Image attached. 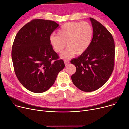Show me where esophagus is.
<instances>
[{
  "label": "esophagus",
  "instance_id": "obj_1",
  "mask_svg": "<svg viewBox=\"0 0 129 129\" xmlns=\"http://www.w3.org/2000/svg\"><path fill=\"white\" fill-rule=\"evenodd\" d=\"M64 64H65V66H67L68 64H69L70 63V62L68 61V60H64Z\"/></svg>",
  "mask_w": 129,
  "mask_h": 129
}]
</instances>
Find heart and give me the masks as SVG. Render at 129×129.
I'll return each instance as SVG.
<instances>
[{"instance_id":"heart-1","label":"heart","mask_w":129,"mask_h":129,"mask_svg":"<svg viewBox=\"0 0 129 129\" xmlns=\"http://www.w3.org/2000/svg\"><path fill=\"white\" fill-rule=\"evenodd\" d=\"M93 36V29L87 22H71L63 24L58 31V35H51L50 42L54 50L61 52L67 44V49L60 55L69 58L74 54H83L88 48Z\"/></svg>"}]
</instances>
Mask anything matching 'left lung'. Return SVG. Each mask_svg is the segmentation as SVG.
<instances>
[{"mask_svg":"<svg viewBox=\"0 0 129 129\" xmlns=\"http://www.w3.org/2000/svg\"><path fill=\"white\" fill-rule=\"evenodd\" d=\"M93 36L87 49L71 60L76 67L72 75L74 85L82 91L93 92L109 79L114 68L115 42L108 30L101 23L90 18Z\"/></svg>","mask_w":129,"mask_h":129,"instance_id":"left-lung-1","label":"left lung"}]
</instances>
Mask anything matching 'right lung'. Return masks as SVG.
Masks as SVG:
<instances>
[{"label": "right lung", "mask_w": 129, "mask_h": 129, "mask_svg": "<svg viewBox=\"0 0 129 129\" xmlns=\"http://www.w3.org/2000/svg\"><path fill=\"white\" fill-rule=\"evenodd\" d=\"M59 24L53 21L34 19L17 34L11 56L15 73L20 82L31 92L41 93L54 84L64 68L50 42V36Z\"/></svg>", "instance_id": "add662e5"}]
</instances>
